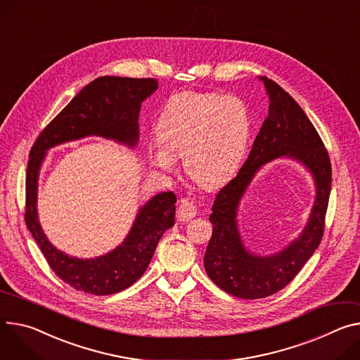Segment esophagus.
<instances>
[{"instance_id":"34e87169","label":"esophagus","mask_w":360,"mask_h":360,"mask_svg":"<svg viewBox=\"0 0 360 360\" xmlns=\"http://www.w3.org/2000/svg\"><path fill=\"white\" fill-rule=\"evenodd\" d=\"M195 215H197V207H195V204L186 198L181 200L179 202V207L176 210V218L179 222H185V221H189L192 219Z\"/></svg>"}]
</instances>
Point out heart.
Wrapping results in <instances>:
<instances>
[{
	"mask_svg": "<svg viewBox=\"0 0 360 360\" xmlns=\"http://www.w3.org/2000/svg\"><path fill=\"white\" fill-rule=\"evenodd\" d=\"M251 129L248 106L238 96L181 91L163 105L148 155L153 167L169 174L178 169V158H185L188 176L215 188L240 168Z\"/></svg>",
	"mask_w": 360,
	"mask_h": 360,
	"instance_id": "1",
	"label": "heart"
}]
</instances>
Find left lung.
Segmentation results:
<instances>
[{
    "label": "left lung",
    "mask_w": 360,
    "mask_h": 360,
    "mask_svg": "<svg viewBox=\"0 0 360 360\" xmlns=\"http://www.w3.org/2000/svg\"><path fill=\"white\" fill-rule=\"evenodd\" d=\"M259 80L270 97L269 116L237 176L217 193L210 215L212 237L204 257L208 277L221 290L250 300L280 291L307 263L321 241L332 189L329 153L313 123L283 87L267 77ZM281 155L300 161L312 174L316 200L308 225L296 240L276 255L257 256L242 244L236 225L238 205L260 167Z\"/></svg>",
    "instance_id": "8db88e82"
}]
</instances>
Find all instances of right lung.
<instances>
[{
    "label": "right lung",
    "mask_w": 360,
    "mask_h": 360,
    "mask_svg": "<svg viewBox=\"0 0 360 360\" xmlns=\"http://www.w3.org/2000/svg\"><path fill=\"white\" fill-rule=\"evenodd\" d=\"M156 89L155 79H96L44 127L31 148L25 175V224L56 276L76 290L108 296L138 281L160 237L175 224L176 197L171 191L152 197L141 207L123 243L110 252L86 259L70 257L47 240L39 222L37 186L46 152L86 136H102L135 148L139 141L141 105Z\"/></svg>",
    "instance_id": "right-lung-1"
}]
</instances>
